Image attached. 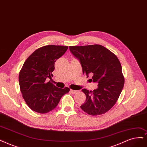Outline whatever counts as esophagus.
Wrapping results in <instances>:
<instances>
[{
    "label": "esophagus",
    "instance_id": "obj_1",
    "mask_svg": "<svg viewBox=\"0 0 147 147\" xmlns=\"http://www.w3.org/2000/svg\"><path fill=\"white\" fill-rule=\"evenodd\" d=\"M70 91H71V93L72 94H76V93H78V91L73 90H70Z\"/></svg>",
    "mask_w": 147,
    "mask_h": 147
}]
</instances>
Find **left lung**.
<instances>
[{"mask_svg":"<svg viewBox=\"0 0 147 147\" xmlns=\"http://www.w3.org/2000/svg\"><path fill=\"white\" fill-rule=\"evenodd\" d=\"M69 50L79 59L84 74L93 82L98 84L97 88L82 91L86 101L81 109L89 115L104 114L115 105L124 85L121 64L118 58L105 47L100 45L70 46Z\"/></svg>","mask_w":147,"mask_h":147,"instance_id":"obj_1","label":"left lung"}]
</instances>
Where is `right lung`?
<instances>
[{"mask_svg": "<svg viewBox=\"0 0 147 147\" xmlns=\"http://www.w3.org/2000/svg\"><path fill=\"white\" fill-rule=\"evenodd\" d=\"M67 46L46 45L37 49L27 58L19 75L22 97L32 111L43 114L52 111L69 88H57L46 79L51 78L54 63Z\"/></svg>", "mask_w": 147, "mask_h": 147, "instance_id": "add662e5", "label": "right lung"}]
</instances>
